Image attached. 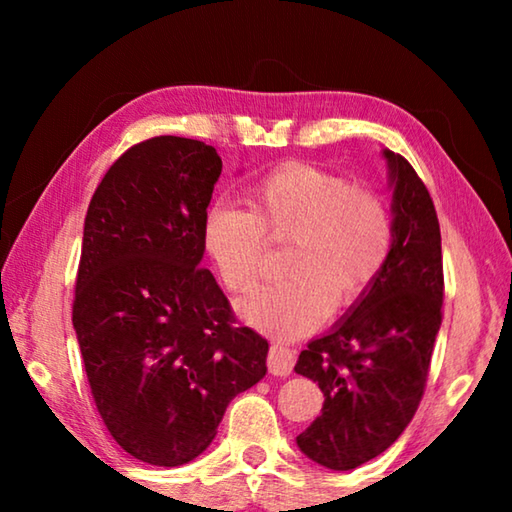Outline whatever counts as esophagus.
Masks as SVG:
<instances>
[{"instance_id":"34e87169","label":"esophagus","mask_w":512,"mask_h":512,"mask_svg":"<svg viewBox=\"0 0 512 512\" xmlns=\"http://www.w3.org/2000/svg\"><path fill=\"white\" fill-rule=\"evenodd\" d=\"M266 363H268V370H271V375L287 377L291 375L293 363H296V352L291 348H284V345H271Z\"/></svg>"}]
</instances>
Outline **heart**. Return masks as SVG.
Here are the masks:
<instances>
[{
    "label": "heart",
    "instance_id": "obj_1",
    "mask_svg": "<svg viewBox=\"0 0 512 512\" xmlns=\"http://www.w3.org/2000/svg\"><path fill=\"white\" fill-rule=\"evenodd\" d=\"M393 214L379 194L314 164L289 162L250 187V210L221 201L203 244L221 282L246 293L262 275L268 241L289 244V280L255 291L241 316L277 339H300L336 309L359 302L393 253Z\"/></svg>",
    "mask_w": 512,
    "mask_h": 512
}]
</instances>
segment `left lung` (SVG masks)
Segmentation results:
<instances>
[{"mask_svg": "<svg viewBox=\"0 0 512 512\" xmlns=\"http://www.w3.org/2000/svg\"><path fill=\"white\" fill-rule=\"evenodd\" d=\"M393 187V253L372 289L300 352L296 372L318 381L323 409L296 443L329 470L386 452L418 411L443 320L440 225L427 187L402 155L384 151Z\"/></svg>", "mask_w": 512, "mask_h": 512, "instance_id": "1", "label": "left lung"}]
</instances>
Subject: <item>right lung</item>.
<instances>
[{
  "label": "right lung",
  "instance_id": "add662e5",
  "mask_svg": "<svg viewBox=\"0 0 512 512\" xmlns=\"http://www.w3.org/2000/svg\"><path fill=\"white\" fill-rule=\"evenodd\" d=\"M221 167L205 142L151 137L108 169L83 225L72 323L94 404L124 452L158 467L203 454L266 375V339L201 268Z\"/></svg>",
  "mask_w": 512,
  "mask_h": 512
}]
</instances>
